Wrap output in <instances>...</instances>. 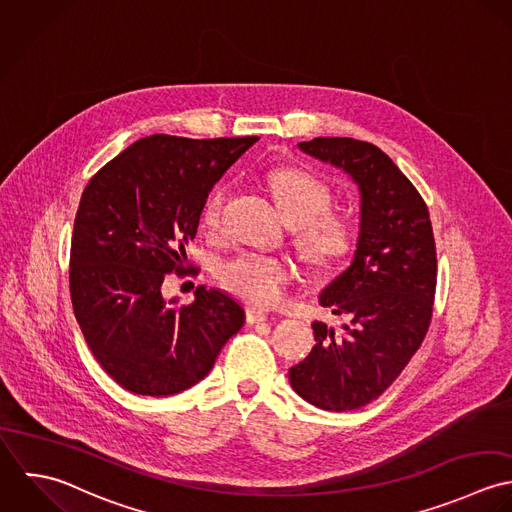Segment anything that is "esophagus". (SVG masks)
Segmentation results:
<instances>
[{
	"mask_svg": "<svg viewBox=\"0 0 512 512\" xmlns=\"http://www.w3.org/2000/svg\"><path fill=\"white\" fill-rule=\"evenodd\" d=\"M263 320H267V312L263 308H247V322L249 324H257V322H263Z\"/></svg>",
	"mask_w": 512,
	"mask_h": 512,
	"instance_id": "obj_1",
	"label": "esophagus"
}]
</instances>
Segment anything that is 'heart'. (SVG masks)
Returning a JSON list of instances; mask_svg holds the SVG:
<instances>
[{
    "instance_id": "obj_1",
    "label": "heart",
    "mask_w": 512,
    "mask_h": 512,
    "mask_svg": "<svg viewBox=\"0 0 512 512\" xmlns=\"http://www.w3.org/2000/svg\"><path fill=\"white\" fill-rule=\"evenodd\" d=\"M267 186L283 217L297 231V241L316 265L342 259L354 247V225L348 217L328 213L332 192L326 184L303 170H275L267 174ZM227 188H217L204 205L205 225L215 229L221 221ZM217 277L233 295L253 305L277 303L295 277V267L283 257L239 253L225 259Z\"/></svg>"
}]
</instances>
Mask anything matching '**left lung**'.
Instances as JSON below:
<instances>
[{"instance_id":"8db88e82","label":"left lung","mask_w":512,"mask_h":512,"mask_svg":"<svg viewBox=\"0 0 512 512\" xmlns=\"http://www.w3.org/2000/svg\"><path fill=\"white\" fill-rule=\"evenodd\" d=\"M299 148L358 186L360 229L350 265L318 295L320 307L350 324L336 332L312 322L316 344L289 380L316 408L358 409L392 386L429 328L437 281L429 211L392 158L370 142L320 136Z\"/></svg>"}]
</instances>
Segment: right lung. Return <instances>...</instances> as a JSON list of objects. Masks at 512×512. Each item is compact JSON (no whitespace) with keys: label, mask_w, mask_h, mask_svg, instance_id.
I'll list each match as a JSON object with an SVG mask.
<instances>
[{"label":"right lung","mask_w":512,"mask_h":512,"mask_svg":"<svg viewBox=\"0 0 512 512\" xmlns=\"http://www.w3.org/2000/svg\"><path fill=\"white\" fill-rule=\"evenodd\" d=\"M259 138L152 134L87 184L71 239V301L104 372L138 396H174L204 380L245 310L198 287L192 305L164 299L182 271L215 182Z\"/></svg>","instance_id":"right-lung-1"}]
</instances>
